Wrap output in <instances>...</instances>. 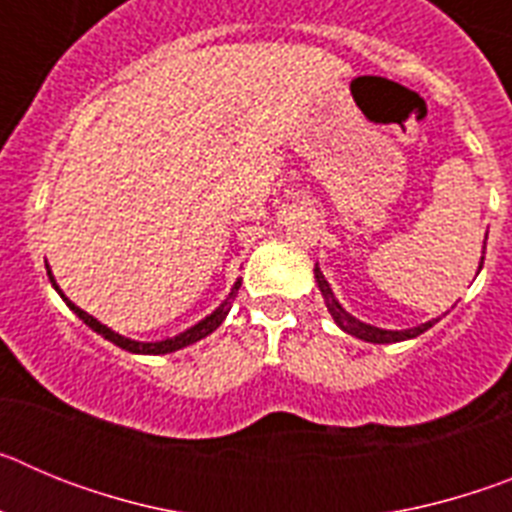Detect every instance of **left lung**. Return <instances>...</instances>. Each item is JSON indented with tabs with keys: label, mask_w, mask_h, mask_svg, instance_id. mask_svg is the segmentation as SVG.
Instances as JSON below:
<instances>
[{
	"label": "left lung",
	"mask_w": 512,
	"mask_h": 512,
	"mask_svg": "<svg viewBox=\"0 0 512 512\" xmlns=\"http://www.w3.org/2000/svg\"><path fill=\"white\" fill-rule=\"evenodd\" d=\"M485 241H487V235H485ZM482 261H485V246H482V259H479V269H482ZM479 269H477V274H479ZM315 282H318L320 295H323V300H325V307H328L330 318L336 320L338 328H341L343 333H348V336L361 338V341H366V343L410 341V338L420 336V333H425V330L431 328V325L438 323V318H436V320H428V323H420V325H415V328H405V330L377 328V325L364 323V320L354 318L351 312H346V307H343L341 302L336 300V295H333V289H330L328 279L323 277V271H320L318 264H315Z\"/></svg>",
	"instance_id": "1"
}]
</instances>
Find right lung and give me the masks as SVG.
Returning <instances> with one entry per match:
<instances>
[{
	"label": "right lung",
	"instance_id": "1",
	"mask_svg": "<svg viewBox=\"0 0 512 512\" xmlns=\"http://www.w3.org/2000/svg\"><path fill=\"white\" fill-rule=\"evenodd\" d=\"M45 269H48V279H51L53 289H56L58 295H61V300L66 302V305H69V310H74L76 315H79V320H84V323H87L89 328L94 330V333H99V336L107 338V341L115 343V346L125 348V351H130V354H146V356L174 354V351H179V348H187V346H192V343L202 341V338H205V336H210L212 330L220 328V323H223V320L228 318V312H230V307H233L235 295H238V287H241V279H238V282L233 284V289H230V292H228V297H225V300L220 302V305H217L215 310L210 312V315H207V318H202L200 323H194L192 328H187V330H184V333H179V336L164 338V341H133V338L120 336V333H115V330L107 328V325H104V323H99V320L94 318V315H89V312H84V310H81V307H76L74 302L69 300V297L63 295V289L56 284V277H53L51 266L45 264Z\"/></svg>",
	"mask_w": 512,
	"mask_h": 512
}]
</instances>
